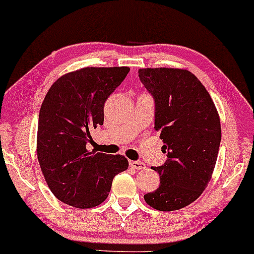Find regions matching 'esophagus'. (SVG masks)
Instances as JSON below:
<instances>
[{
  "label": "esophagus",
  "instance_id": "esophagus-1",
  "mask_svg": "<svg viewBox=\"0 0 254 254\" xmlns=\"http://www.w3.org/2000/svg\"><path fill=\"white\" fill-rule=\"evenodd\" d=\"M129 167L133 168V169L136 170H141L146 168V164L142 163L140 161H129Z\"/></svg>",
  "mask_w": 254,
  "mask_h": 254
}]
</instances>
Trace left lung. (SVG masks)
<instances>
[{"label":"left lung","instance_id":"8db88e82","mask_svg":"<svg viewBox=\"0 0 254 254\" xmlns=\"http://www.w3.org/2000/svg\"><path fill=\"white\" fill-rule=\"evenodd\" d=\"M138 73L155 98V129L168 157L152 168L161 184L144 199L159 211L180 210L198 199L211 180L222 136L218 112L190 70L161 67Z\"/></svg>","mask_w":254,"mask_h":254}]
</instances>
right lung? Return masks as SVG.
<instances>
[{
	"label": "right lung",
	"instance_id": "obj_1",
	"mask_svg": "<svg viewBox=\"0 0 254 254\" xmlns=\"http://www.w3.org/2000/svg\"><path fill=\"white\" fill-rule=\"evenodd\" d=\"M129 72L128 67H85L51 85L43 101L37 157L45 181L62 203L90 209L102 204L115 175L128 161L86 149L90 128L103 125L104 103Z\"/></svg>",
	"mask_w": 254,
	"mask_h": 254
}]
</instances>
